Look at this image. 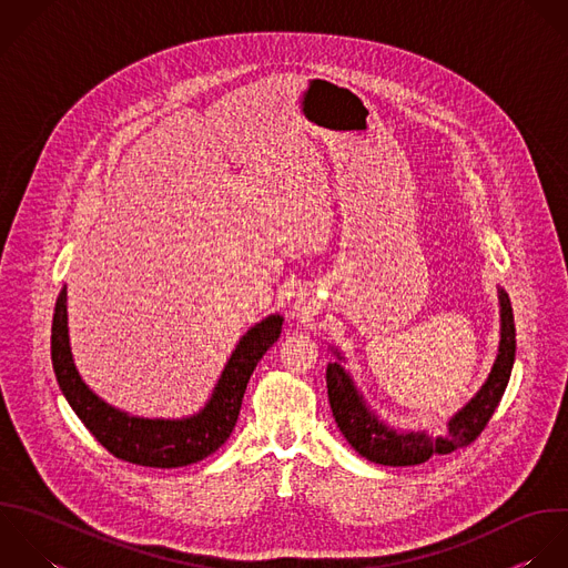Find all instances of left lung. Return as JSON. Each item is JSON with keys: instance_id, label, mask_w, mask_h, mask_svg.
I'll list each match as a JSON object with an SVG mask.
<instances>
[{"instance_id": "left-lung-1", "label": "left lung", "mask_w": 568, "mask_h": 568, "mask_svg": "<svg viewBox=\"0 0 568 568\" xmlns=\"http://www.w3.org/2000/svg\"><path fill=\"white\" fill-rule=\"evenodd\" d=\"M498 305L500 343L494 367L483 387L476 392V396L447 420V434L443 436H429L427 432L420 429L403 432L383 420L365 400L352 374L341 365L345 363V356L332 347L338 361L327 365V396L332 414L345 440L363 458L385 467L423 465L432 456H447L456 449L471 445L483 434L496 407L500 405L516 361L514 310L509 294L503 287H498Z\"/></svg>"}]
</instances>
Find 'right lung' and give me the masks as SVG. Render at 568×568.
Wrapping results in <instances>:
<instances>
[{"instance_id":"1","label":"right lung","mask_w":568,"mask_h":568,"mask_svg":"<svg viewBox=\"0 0 568 568\" xmlns=\"http://www.w3.org/2000/svg\"><path fill=\"white\" fill-rule=\"evenodd\" d=\"M65 301L63 285L54 303L50 336L52 369L61 394L85 429L114 458L154 469L194 465L225 445L239 420L250 376L265 352L278 341L283 327L281 314H270L254 323L239 338L207 403L196 414L183 418H143L108 405L83 383L70 349Z\"/></svg>"}]
</instances>
